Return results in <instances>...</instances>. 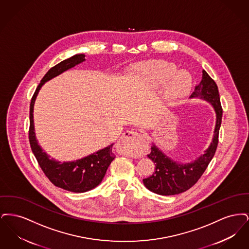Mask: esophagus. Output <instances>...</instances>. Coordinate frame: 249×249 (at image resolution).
Returning a JSON list of instances; mask_svg holds the SVG:
<instances>
[{"label": "esophagus", "mask_w": 249, "mask_h": 249, "mask_svg": "<svg viewBox=\"0 0 249 249\" xmlns=\"http://www.w3.org/2000/svg\"><path fill=\"white\" fill-rule=\"evenodd\" d=\"M144 136L134 130H127L119 139V145L123 147L126 154L134 156L138 153V147L144 142Z\"/></svg>", "instance_id": "34e87169"}]
</instances>
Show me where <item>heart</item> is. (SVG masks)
Returning a JSON list of instances; mask_svg holds the SVG:
<instances>
[{"label": "heart", "mask_w": 249, "mask_h": 249, "mask_svg": "<svg viewBox=\"0 0 249 249\" xmlns=\"http://www.w3.org/2000/svg\"><path fill=\"white\" fill-rule=\"evenodd\" d=\"M138 81L150 92L160 90V102L165 107L177 106L190 94L192 77L187 71H178L177 67L165 61H147L134 67Z\"/></svg>", "instance_id": "heart-1"}]
</instances>
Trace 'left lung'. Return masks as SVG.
<instances>
[{
    "label": "left lung",
    "mask_w": 249,
    "mask_h": 249,
    "mask_svg": "<svg viewBox=\"0 0 249 249\" xmlns=\"http://www.w3.org/2000/svg\"><path fill=\"white\" fill-rule=\"evenodd\" d=\"M201 98L213 106L216 114V123L214 128L213 141L205 153L195 161L186 164H179L163 154L153 144L147 157L155 163L153 175L142 179L146 189L160 195H176L190 190L206 170L207 166L215 153L218 134L222 120V107L218 89L215 82L206 71H202V78L200 84L195 87V90L190 98Z\"/></svg>",
    "instance_id": "1"
}]
</instances>
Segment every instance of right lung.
<instances>
[{
	"label": "right lung",
	"mask_w": 249,
	"mask_h": 249,
	"mask_svg": "<svg viewBox=\"0 0 249 249\" xmlns=\"http://www.w3.org/2000/svg\"><path fill=\"white\" fill-rule=\"evenodd\" d=\"M85 60L84 54H76L69 59H64L53 66L36 88V92L30 105V129L29 141L34 155L42 171L56 187L71 192H86L97 187L106 176L107 168L111 164L116 156L113 152V144L101 149L93 154L85 157L81 160L69 162H60L50 159L38 144L34 126V106L36 96L41 87L51 78L57 76L71 67Z\"/></svg>",
	"instance_id": "right-lung-1"
}]
</instances>
